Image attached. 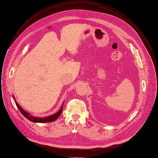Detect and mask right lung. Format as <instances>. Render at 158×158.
I'll return each instance as SVG.
<instances>
[{
    "label": "right lung",
    "mask_w": 158,
    "mask_h": 158,
    "mask_svg": "<svg viewBox=\"0 0 158 158\" xmlns=\"http://www.w3.org/2000/svg\"><path fill=\"white\" fill-rule=\"evenodd\" d=\"M14 100H15L14 97ZM15 104H16L17 108L19 109V110H20V112L22 113V114L26 118H27L28 120H30L31 122H38V123H45V122H51L56 120L58 118V116L60 115V114H61V113L62 111L63 105H64V103H63L62 106L61 108L60 109V110H58V111L57 113H56L55 114H52V115H51V116H46V117H44V118H40V117L39 118V117H35V116H32L31 114H30L28 113L25 111V110L23 109L19 106V105L16 102L15 100Z\"/></svg>",
    "instance_id": "right-lung-1"
}]
</instances>
